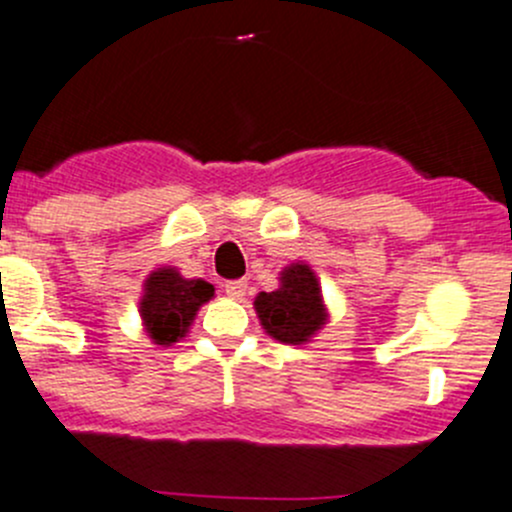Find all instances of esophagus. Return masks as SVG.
<instances>
[{
    "label": "esophagus",
    "instance_id": "34e87169",
    "mask_svg": "<svg viewBox=\"0 0 512 512\" xmlns=\"http://www.w3.org/2000/svg\"><path fill=\"white\" fill-rule=\"evenodd\" d=\"M222 287H225L227 295L235 297V300H240V297H245V292H247V280H227Z\"/></svg>",
    "mask_w": 512,
    "mask_h": 512
}]
</instances>
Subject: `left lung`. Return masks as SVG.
<instances>
[{
    "label": "left lung",
    "instance_id": "1",
    "mask_svg": "<svg viewBox=\"0 0 512 512\" xmlns=\"http://www.w3.org/2000/svg\"><path fill=\"white\" fill-rule=\"evenodd\" d=\"M282 285L275 292H260L255 310L262 327L275 340L302 345L325 325L320 287L315 272L307 265H292L282 272Z\"/></svg>",
    "mask_w": 512,
    "mask_h": 512
}]
</instances>
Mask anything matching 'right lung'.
<instances>
[{
    "label": "right lung",
    "instance_id": "add662e5",
    "mask_svg": "<svg viewBox=\"0 0 512 512\" xmlns=\"http://www.w3.org/2000/svg\"><path fill=\"white\" fill-rule=\"evenodd\" d=\"M215 295V287L205 280H185L180 272L165 267L147 277L145 297L140 302L142 320L157 345H172L185 337L200 305Z\"/></svg>",
    "mask_w": 512,
    "mask_h": 512
}]
</instances>
